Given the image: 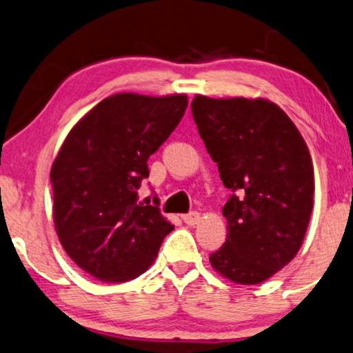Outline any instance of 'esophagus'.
I'll use <instances>...</instances> for the list:
<instances>
[{
  "mask_svg": "<svg viewBox=\"0 0 353 353\" xmlns=\"http://www.w3.org/2000/svg\"><path fill=\"white\" fill-rule=\"evenodd\" d=\"M182 219H184L185 224L195 225V224L200 223V213H196V211H190V213L182 216Z\"/></svg>",
  "mask_w": 353,
  "mask_h": 353,
  "instance_id": "esophagus-1",
  "label": "esophagus"
}]
</instances>
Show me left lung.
<instances>
[{
    "instance_id": "obj_1",
    "label": "left lung",
    "mask_w": 353,
    "mask_h": 353,
    "mask_svg": "<svg viewBox=\"0 0 353 353\" xmlns=\"http://www.w3.org/2000/svg\"><path fill=\"white\" fill-rule=\"evenodd\" d=\"M192 116L221 181L232 190L228 239L211 266L239 284H260L297 255L313 210L310 150L274 103L195 97Z\"/></svg>"
}]
</instances>
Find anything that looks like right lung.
I'll use <instances>...</instances> for the list:
<instances>
[{
    "instance_id": "right-lung-1",
    "label": "right lung",
    "mask_w": 353,
    "mask_h": 353,
    "mask_svg": "<svg viewBox=\"0 0 353 353\" xmlns=\"http://www.w3.org/2000/svg\"><path fill=\"white\" fill-rule=\"evenodd\" d=\"M187 110L185 95L117 93L65 137L53 168L54 228L77 266L105 283L139 278L172 231L157 194L139 201L148 158Z\"/></svg>"
}]
</instances>
